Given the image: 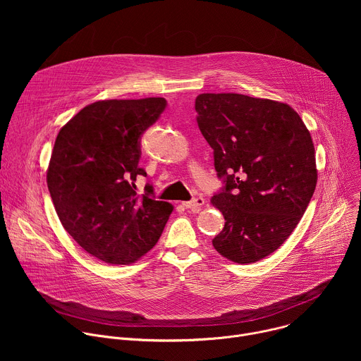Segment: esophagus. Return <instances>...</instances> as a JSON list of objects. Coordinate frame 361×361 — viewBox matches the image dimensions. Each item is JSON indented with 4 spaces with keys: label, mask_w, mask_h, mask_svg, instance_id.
<instances>
[{
    "label": "esophagus",
    "mask_w": 361,
    "mask_h": 361,
    "mask_svg": "<svg viewBox=\"0 0 361 361\" xmlns=\"http://www.w3.org/2000/svg\"><path fill=\"white\" fill-rule=\"evenodd\" d=\"M204 204V198L202 197H195L190 201H184L183 202V207H185L187 210H191V212H198L201 209V205Z\"/></svg>",
    "instance_id": "esophagus-1"
}]
</instances>
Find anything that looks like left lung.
I'll return each mask as SVG.
<instances>
[{
	"instance_id": "8db88e82",
	"label": "left lung",
	"mask_w": 361,
	"mask_h": 361,
	"mask_svg": "<svg viewBox=\"0 0 361 361\" xmlns=\"http://www.w3.org/2000/svg\"><path fill=\"white\" fill-rule=\"evenodd\" d=\"M197 124L223 187L212 202L226 224L213 238L226 259L248 264L293 233L317 184L312 135L283 102L243 94H200Z\"/></svg>"
}]
</instances>
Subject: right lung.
Listing matches in <instances>:
<instances>
[{
	"label": "right lung",
	"mask_w": 361,
	"mask_h": 361,
	"mask_svg": "<svg viewBox=\"0 0 361 361\" xmlns=\"http://www.w3.org/2000/svg\"><path fill=\"white\" fill-rule=\"evenodd\" d=\"M167 107L160 97L97 101L59 133L47 171L56 212L68 234L109 264H131L159 241L173 212L138 195L141 137Z\"/></svg>",
	"instance_id": "right-lung-1"
}]
</instances>
